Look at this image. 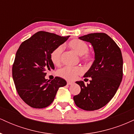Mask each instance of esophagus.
Segmentation results:
<instances>
[{"label": "esophagus", "instance_id": "esophagus-1", "mask_svg": "<svg viewBox=\"0 0 134 134\" xmlns=\"http://www.w3.org/2000/svg\"><path fill=\"white\" fill-rule=\"evenodd\" d=\"M67 83L68 85H72V84H74V82H72V81H67Z\"/></svg>", "mask_w": 134, "mask_h": 134}]
</instances>
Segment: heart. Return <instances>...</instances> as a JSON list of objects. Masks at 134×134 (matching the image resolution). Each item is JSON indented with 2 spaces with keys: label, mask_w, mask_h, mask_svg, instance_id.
I'll list each match as a JSON object with an SVG mask.
<instances>
[{
  "label": "heart",
  "mask_w": 134,
  "mask_h": 134,
  "mask_svg": "<svg viewBox=\"0 0 134 134\" xmlns=\"http://www.w3.org/2000/svg\"><path fill=\"white\" fill-rule=\"evenodd\" d=\"M68 47L77 55H81V59L84 62H90L92 59L91 53L88 50V45L85 41L80 39H73L68 43ZM64 47L58 46L52 52L50 58L52 62L55 65H60L62 60ZM84 70L81 67H65L58 71V75L68 81L76 79L77 77L82 75Z\"/></svg>",
  "instance_id": "1"
}]
</instances>
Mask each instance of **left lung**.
Here are the masks:
<instances>
[{"label":"left lung","mask_w":134,"mask_h":134,"mask_svg":"<svg viewBox=\"0 0 134 134\" xmlns=\"http://www.w3.org/2000/svg\"><path fill=\"white\" fill-rule=\"evenodd\" d=\"M79 38L92 44L94 60L84 76L91 77L90 82L85 85L82 81H76L81 92L73 98L77 107L94 111L105 106L117 91L123 77L122 55L116 43L105 33H91Z\"/></svg>","instance_id":"left-lung-1"}]
</instances>
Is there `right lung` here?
Wrapping results in <instances>:
<instances>
[{
  "instance_id": "1",
  "label": "right lung",
  "mask_w": 134,
  "mask_h": 134,
  "mask_svg": "<svg viewBox=\"0 0 134 134\" xmlns=\"http://www.w3.org/2000/svg\"><path fill=\"white\" fill-rule=\"evenodd\" d=\"M69 36L38 31L23 41L16 52L13 65V78L18 94L24 102L35 108H43L53 102L58 88L67 84L59 77L50 82L47 72L55 67L50 55Z\"/></svg>"
}]
</instances>
